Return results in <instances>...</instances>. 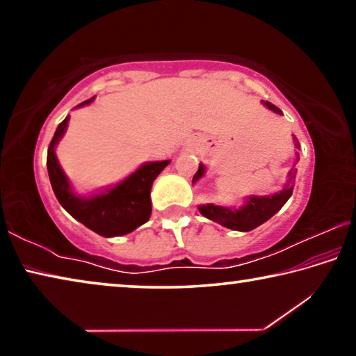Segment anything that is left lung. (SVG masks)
I'll list each match as a JSON object with an SVG mask.
<instances>
[{"mask_svg":"<svg viewBox=\"0 0 356 356\" xmlns=\"http://www.w3.org/2000/svg\"><path fill=\"white\" fill-rule=\"evenodd\" d=\"M264 106H267L268 110H272L276 114H282L280 108H276L270 102H264ZM292 140L295 147H298V140L292 135ZM300 160V155L297 152V161ZM206 176V166L200 163V170L193 177V184H196L197 180ZM295 176H297V170L292 168L291 171L287 172V180L282 190L273 193V195H265V196H246L243 197L242 206H218V204L209 202V204H201L197 206L201 215L206 216V218L212 220L218 225L225 226L227 229H232V231H240V232H248L252 229L261 226L262 222L272 218L275 213H278L281 207L287 202L289 197L292 196L293 191V184H295Z\"/></svg>","mask_w":356,"mask_h":356,"instance_id":"obj_1","label":"left lung"}]
</instances>
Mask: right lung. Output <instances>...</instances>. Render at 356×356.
Wrapping results in <instances>:
<instances>
[{
  "label": "right lung",
  "mask_w": 356,
  "mask_h": 356,
  "mask_svg": "<svg viewBox=\"0 0 356 356\" xmlns=\"http://www.w3.org/2000/svg\"><path fill=\"white\" fill-rule=\"evenodd\" d=\"M94 99L84 100L75 108L92 104ZM69 119L70 116H65L58 125L47 154L48 177L59 204L76 221L102 237H119L135 231L150 218V188L156 176L171 163V160L147 161L116 185L106 186L89 196L78 195L56 156V146L67 130Z\"/></svg>",
  "instance_id": "right-lung-1"
}]
</instances>
